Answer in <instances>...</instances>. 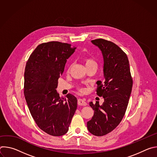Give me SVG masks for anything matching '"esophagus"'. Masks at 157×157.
I'll return each instance as SVG.
<instances>
[{"label": "esophagus", "mask_w": 157, "mask_h": 157, "mask_svg": "<svg viewBox=\"0 0 157 157\" xmlns=\"http://www.w3.org/2000/svg\"><path fill=\"white\" fill-rule=\"evenodd\" d=\"M78 104L79 105H87L86 102L84 100L81 99H79L78 100Z\"/></svg>", "instance_id": "34e87169"}]
</instances>
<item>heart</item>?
Segmentation results:
<instances>
[{"mask_svg":"<svg viewBox=\"0 0 157 157\" xmlns=\"http://www.w3.org/2000/svg\"><path fill=\"white\" fill-rule=\"evenodd\" d=\"M96 64V61L92 59V58H86L85 59V64H86V66H88V65H91V64ZM84 89H82V88H80L79 89V91L81 93H84Z\"/></svg>","mask_w":157,"mask_h":157,"instance_id":"obj_1","label":"heart"}]
</instances>
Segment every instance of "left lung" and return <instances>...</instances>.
I'll list each match as a JSON object with an SVG mask.
<instances>
[{"instance_id": "1", "label": "left lung", "mask_w": 157, "mask_h": 157, "mask_svg": "<svg viewBox=\"0 0 157 157\" xmlns=\"http://www.w3.org/2000/svg\"><path fill=\"white\" fill-rule=\"evenodd\" d=\"M101 51L104 58V81H98L97 94L103 97L99 102H89L94 110L87 122V129L96 136H103L113 131L123 119L132 92L133 80L127 55L117 44L102 38L91 41Z\"/></svg>"}]
</instances>
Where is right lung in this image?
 <instances>
[{
  "mask_svg": "<svg viewBox=\"0 0 157 157\" xmlns=\"http://www.w3.org/2000/svg\"><path fill=\"white\" fill-rule=\"evenodd\" d=\"M68 43H41L30 55L25 69L24 95L30 114L38 127L58 137L68 131L77 109V98L71 94L60 98L56 91L58 79L76 47Z\"/></svg>",
  "mask_w": 157,
  "mask_h": 157,
  "instance_id": "1",
  "label": "right lung"
}]
</instances>
